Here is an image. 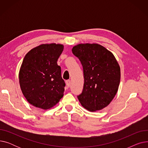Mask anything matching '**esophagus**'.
<instances>
[{"instance_id":"obj_1","label":"esophagus","mask_w":148,"mask_h":148,"mask_svg":"<svg viewBox=\"0 0 148 148\" xmlns=\"http://www.w3.org/2000/svg\"><path fill=\"white\" fill-rule=\"evenodd\" d=\"M66 86L68 88H69L70 86V85H71V80H68L66 81Z\"/></svg>"}]
</instances>
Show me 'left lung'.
<instances>
[{
	"label": "left lung",
	"mask_w": 148,
	"mask_h": 148,
	"mask_svg": "<svg viewBox=\"0 0 148 148\" xmlns=\"http://www.w3.org/2000/svg\"><path fill=\"white\" fill-rule=\"evenodd\" d=\"M83 66L84 86L78 99L90 112L102 110L118 92L121 69L112 52L98 44H80L72 49Z\"/></svg>",
	"instance_id": "8db88e82"
}]
</instances>
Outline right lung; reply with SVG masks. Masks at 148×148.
Instances as JSON below:
<instances>
[{
	"label": "right lung",
	"instance_id": "right-lung-1",
	"mask_svg": "<svg viewBox=\"0 0 148 148\" xmlns=\"http://www.w3.org/2000/svg\"><path fill=\"white\" fill-rule=\"evenodd\" d=\"M64 50L59 44H43L30 50L23 59L19 83L23 95L32 106L48 110L63 97L65 83L57 61Z\"/></svg>",
	"mask_w": 148,
	"mask_h": 148
}]
</instances>
